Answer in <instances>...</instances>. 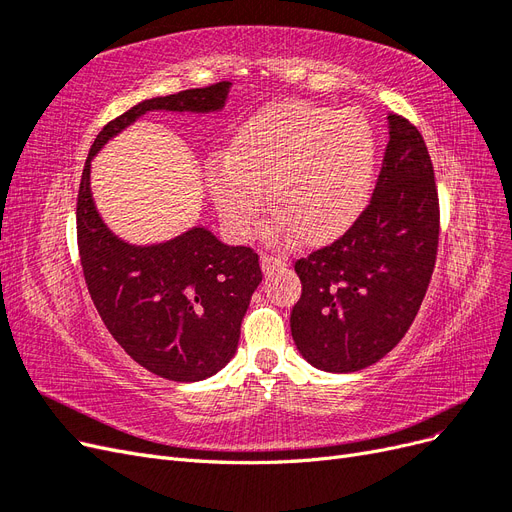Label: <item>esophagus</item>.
<instances>
[{"label": "esophagus", "instance_id": "obj_1", "mask_svg": "<svg viewBox=\"0 0 512 512\" xmlns=\"http://www.w3.org/2000/svg\"><path fill=\"white\" fill-rule=\"evenodd\" d=\"M260 265H262V271L265 273H269V271H273V269H277V267H284L286 265V258H282V256H273V254H260Z\"/></svg>", "mask_w": 512, "mask_h": 512}]
</instances>
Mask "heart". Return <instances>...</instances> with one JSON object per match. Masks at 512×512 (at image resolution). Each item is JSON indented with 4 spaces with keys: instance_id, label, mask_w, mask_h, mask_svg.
Masks as SVG:
<instances>
[{
    "instance_id": "obj_1",
    "label": "heart",
    "mask_w": 512,
    "mask_h": 512,
    "mask_svg": "<svg viewBox=\"0 0 512 512\" xmlns=\"http://www.w3.org/2000/svg\"><path fill=\"white\" fill-rule=\"evenodd\" d=\"M374 166V130L359 111L284 100L247 119L228 156L209 160L207 185L239 237L252 235L267 190L277 215L273 237L324 243L342 235L365 207Z\"/></svg>"
}]
</instances>
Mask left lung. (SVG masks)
I'll list each match as a JSON object with an SVG mask.
<instances>
[{"mask_svg":"<svg viewBox=\"0 0 512 512\" xmlns=\"http://www.w3.org/2000/svg\"><path fill=\"white\" fill-rule=\"evenodd\" d=\"M389 145L359 218L294 262L301 297L290 331L305 359L335 374L380 361L406 335L431 282L440 239L436 175L423 134L389 113Z\"/></svg>","mask_w":512,"mask_h":512,"instance_id":"8db88e82","label":"left lung"}]
</instances>
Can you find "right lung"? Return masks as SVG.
<instances>
[{
	"mask_svg": "<svg viewBox=\"0 0 512 512\" xmlns=\"http://www.w3.org/2000/svg\"><path fill=\"white\" fill-rule=\"evenodd\" d=\"M230 83L143 100L108 121L89 149L76 198V241L102 322L132 359L166 380L196 382L220 371L237 350L241 320L262 271L252 247H228L209 230L149 247L117 239L89 190V162L100 147L147 111H220Z\"/></svg>",
	"mask_w": 512,
	"mask_h": 512,
	"instance_id": "1",
	"label": "right lung"
}]
</instances>
